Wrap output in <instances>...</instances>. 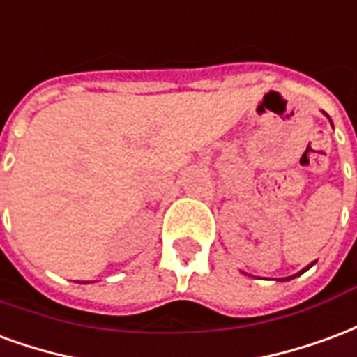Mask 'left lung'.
<instances>
[{"mask_svg":"<svg viewBox=\"0 0 357 357\" xmlns=\"http://www.w3.org/2000/svg\"><path fill=\"white\" fill-rule=\"evenodd\" d=\"M310 266H312V264H310ZM310 266H308V268H310ZM308 268H304L303 272H298V274H295V275H289V278H285V280H293V278H296V275H301V274H304V272H306V270H308Z\"/></svg>","mask_w":357,"mask_h":357,"instance_id":"obj_1","label":"left lung"}]
</instances>
